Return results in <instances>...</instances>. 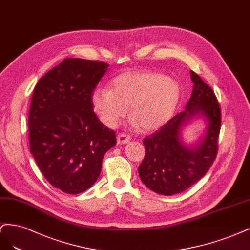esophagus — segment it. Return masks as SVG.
I'll use <instances>...</instances> for the list:
<instances>
[{"instance_id":"34e87169","label":"esophagus","mask_w":250,"mask_h":250,"mask_svg":"<svg viewBox=\"0 0 250 250\" xmlns=\"http://www.w3.org/2000/svg\"><path fill=\"white\" fill-rule=\"evenodd\" d=\"M116 139H117L118 144H124V143H127L128 141H130L131 138L128 136H126L125 134H118Z\"/></svg>"}]
</instances>
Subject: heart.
Here are the masks:
<instances>
[{
  "label": "heart",
  "instance_id": "heart-1",
  "mask_svg": "<svg viewBox=\"0 0 250 250\" xmlns=\"http://www.w3.org/2000/svg\"><path fill=\"white\" fill-rule=\"evenodd\" d=\"M178 83L154 71H126L111 83V90L91 93L92 108L103 125L114 127L130 110L134 125L152 131L167 123L179 102Z\"/></svg>",
  "mask_w": 250,
  "mask_h": 250
}]
</instances>
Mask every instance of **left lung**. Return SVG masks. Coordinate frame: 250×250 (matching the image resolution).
I'll use <instances>...</instances> for the list:
<instances>
[{
    "instance_id": "8db88e82",
    "label": "left lung",
    "mask_w": 250,
    "mask_h": 250,
    "mask_svg": "<svg viewBox=\"0 0 250 250\" xmlns=\"http://www.w3.org/2000/svg\"><path fill=\"white\" fill-rule=\"evenodd\" d=\"M193 90L185 111L149 137L143 144L146 156L138 168L146 186L158 194H178L197 183L208 172L217 155L221 113L212 88L190 70ZM206 124L205 133L194 144L185 143L184 128L194 119Z\"/></svg>"
}]
</instances>
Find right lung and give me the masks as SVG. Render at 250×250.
<instances>
[{"label":"right lung","mask_w":250,"mask_h":250,"mask_svg":"<svg viewBox=\"0 0 250 250\" xmlns=\"http://www.w3.org/2000/svg\"><path fill=\"white\" fill-rule=\"evenodd\" d=\"M109 64L67 58L39 80L29 112L30 150L52 186L68 194L89 189L114 132L95 115L91 93Z\"/></svg>","instance_id":"right-lung-1"}]
</instances>
